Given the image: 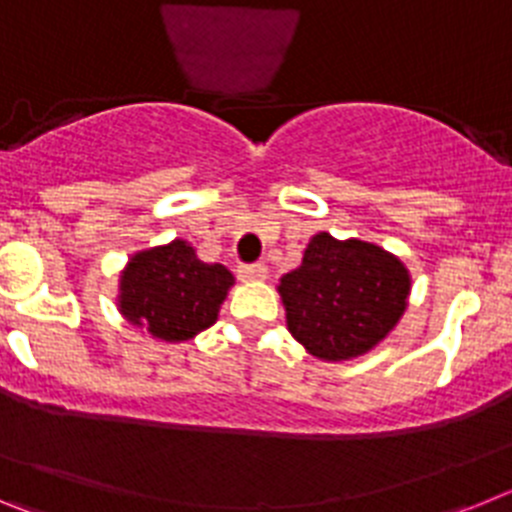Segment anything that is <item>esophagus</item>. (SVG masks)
<instances>
[{"label": "esophagus", "instance_id": "1", "mask_svg": "<svg viewBox=\"0 0 512 512\" xmlns=\"http://www.w3.org/2000/svg\"><path fill=\"white\" fill-rule=\"evenodd\" d=\"M238 277L243 282H259V279H266V266L264 264H243L238 266Z\"/></svg>", "mask_w": 512, "mask_h": 512}]
</instances>
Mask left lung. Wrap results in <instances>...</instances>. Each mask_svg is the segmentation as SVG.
Segmentation results:
<instances>
[{
    "instance_id": "1",
    "label": "left lung",
    "mask_w": 512,
    "mask_h": 512,
    "mask_svg": "<svg viewBox=\"0 0 512 512\" xmlns=\"http://www.w3.org/2000/svg\"><path fill=\"white\" fill-rule=\"evenodd\" d=\"M289 333L323 361H348L387 338L408 307L410 274L374 243L312 235L302 264L279 279Z\"/></svg>"
}]
</instances>
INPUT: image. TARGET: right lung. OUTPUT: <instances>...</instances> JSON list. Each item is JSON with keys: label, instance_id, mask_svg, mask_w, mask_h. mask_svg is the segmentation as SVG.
Listing matches in <instances>:
<instances>
[{"label": "right lung", "instance_id": "add662e5", "mask_svg": "<svg viewBox=\"0 0 512 512\" xmlns=\"http://www.w3.org/2000/svg\"><path fill=\"white\" fill-rule=\"evenodd\" d=\"M233 282L223 264H205L187 241L176 238L128 261L117 307L128 323L158 341H189L215 323Z\"/></svg>", "mask_w": 512, "mask_h": 512}]
</instances>
